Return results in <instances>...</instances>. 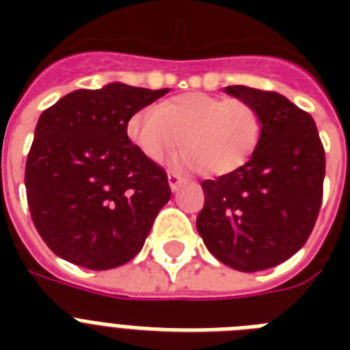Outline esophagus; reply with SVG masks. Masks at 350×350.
Wrapping results in <instances>:
<instances>
[{"mask_svg":"<svg viewBox=\"0 0 350 350\" xmlns=\"http://www.w3.org/2000/svg\"><path fill=\"white\" fill-rule=\"evenodd\" d=\"M167 178H169V185H170V189H172V191H176V189L180 187L181 181H183V176H181L180 172H174V170H169Z\"/></svg>","mask_w":350,"mask_h":350,"instance_id":"34e87169","label":"esophagus"}]
</instances>
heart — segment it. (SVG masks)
Instances as JSON below:
<instances>
[{
    "label": "heart",
    "instance_id": "obj_1",
    "mask_svg": "<svg viewBox=\"0 0 350 350\" xmlns=\"http://www.w3.org/2000/svg\"><path fill=\"white\" fill-rule=\"evenodd\" d=\"M131 142L148 159L159 161L185 142L172 163L230 174L254 154L261 136V118L254 107L238 98L187 92L147 105L129 120Z\"/></svg>",
    "mask_w": 350,
    "mask_h": 350
}]
</instances>
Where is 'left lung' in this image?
Segmentation results:
<instances>
[{
    "mask_svg": "<svg viewBox=\"0 0 350 350\" xmlns=\"http://www.w3.org/2000/svg\"><path fill=\"white\" fill-rule=\"evenodd\" d=\"M225 92L254 107L261 136L243 167L202 181L196 227L214 258L241 272L296 254L314 229L323 198L325 150L316 123L285 96L245 85Z\"/></svg>",
    "mask_w": 350,
    "mask_h": 350,
    "instance_id": "left-lung-1",
    "label": "left lung"
}]
</instances>
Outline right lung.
I'll return each mask as SVG.
<instances>
[{
	"mask_svg": "<svg viewBox=\"0 0 350 350\" xmlns=\"http://www.w3.org/2000/svg\"><path fill=\"white\" fill-rule=\"evenodd\" d=\"M167 92L109 83L74 90L43 111L25 187L32 221L54 254L107 271L142 250L170 187L167 172L129 139L126 125Z\"/></svg>",
	"mask_w": 350,
	"mask_h": 350,
	"instance_id": "1",
	"label": "right lung"
}]
</instances>
